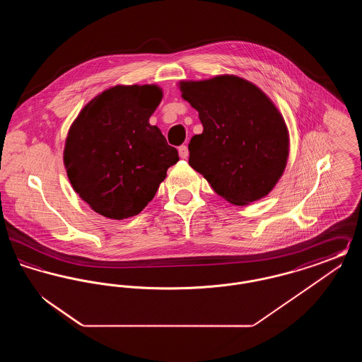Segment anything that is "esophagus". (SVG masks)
Here are the masks:
<instances>
[{
    "label": "esophagus",
    "instance_id": "obj_1",
    "mask_svg": "<svg viewBox=\"0 0 362 362\" xmlns=\"http://www.w3.org/2000/svg\"><path fill=\"white\" fill-rule=\"evenodd\" d=\"M179 156H180L182 158H187V157H189V148H187L186 145H182V146L179 148Z\"/></svg>",
    "mask_w": 362,
    "mask_h": 362
}]
</instances>
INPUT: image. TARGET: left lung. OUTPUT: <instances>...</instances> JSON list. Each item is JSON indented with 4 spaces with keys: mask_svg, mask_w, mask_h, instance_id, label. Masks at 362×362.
Returning a JSON list of instances; mask_svg holds the SVG:
<instances>
[{
    "mask_svg": "<svg viewBox=\"0 0 362 362\" xmlns=\"http://www.w3.org/2000/svg\"><path fill=\"white\" fill-rule=\"evenodd\" d=\"M177 86L204 126L189 141V165L232 205L245 206L266 197L289 157V130L276 104L235 74Z\"/></svg>",
    "mask_w": 362,
    "mask_h": 362,
    "instance_id": "1",
    "label": "left lung"
}]
</instances>
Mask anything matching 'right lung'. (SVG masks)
<instances>
[{"instance_id": "add662e5", "label": "right lung", "mask_w": 362, "mask_h": 362, "mask_svg": "<svg viewBox=\"0 0 362 362\" xmlns=\"http://www.w3.org/2000/svg\"><path fill=\"white\" fill-rule=\"evenodd\" d=\"M163 99L155 84L114 86L89 100L70 124L64 164L73 189L111 220L137 216L179 161L149 123Z\"/></svg>"}]
</instances>
